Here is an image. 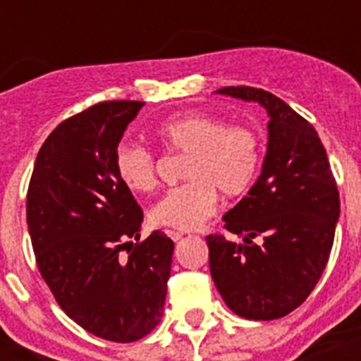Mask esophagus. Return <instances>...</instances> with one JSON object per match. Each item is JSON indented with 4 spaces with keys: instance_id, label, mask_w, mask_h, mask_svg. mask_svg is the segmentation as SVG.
Segmentation results:
<instances>
[{
    "instance_id": "obj_1",
    "label": "esophagus",
    "mask_w": 361,
    "mask_h": 361,
    "mask_svg": "<svg viewBox=\"0 0 361 361\" xmlns=\"http://www.w3.org/2000/svg\"><path fill=\"white\" fill-rule=\"evenodd\" d=\"M166 234H169L170 240H174V241H180L181 238H183V232H178V231H166Z\"/></svg>"
}]
</instances>
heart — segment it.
I'll use <instances>...</instances> for the list:
<instances>
[{"label":"heart","instance_id":"1","mask_svg":"<svg viewBox=\"0 0 361 361\" xmlns=\"http://www.w3.org/2000/svg\"><path fill=\"white\" fill-rule=\"evenodd\" d=\"M153 136L170 153H185L181 178L187 180L164 192L149 209L155 226L195 231L219 206V192L240 197L255 183L262 163V140L252 127L226 125L219 116L183 112L153 127ZM118 180L133 192L157 187V161L146 147L123 142L116 147Z\"/></svg>","mask_w":361,"mask_h":361}]
</instances>
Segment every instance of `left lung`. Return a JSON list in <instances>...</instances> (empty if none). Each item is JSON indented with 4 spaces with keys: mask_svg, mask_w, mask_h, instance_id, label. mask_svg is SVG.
<instances>
[{
    "mask_svg": "<svg viewBox=\"0 0 361 361\" xmlns=\"http://www.w3.org/2000/svg\"><path fill=\"white\" fill-rule=\"evenodd\" d=\"M221 95L268 110V153L247 197L206 238L209 271L225 303L249 320H274L300 307L330 258L339 191L317 130L285 101L260 87L228 86Z\"/></svg>",
    "mask_w": 361,
    "mask_h": 361,
    "instance_id": "left-lung-1",
    "label": "left lung"
}]
</instances>
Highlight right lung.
Listing matches in <instances>:
<instances>
[{"label":"right lung","mask_w":361,"mask_h":361,"mask_svg":"<svg viewBox=\"0 0 361 361\" xmlns=\"http://www.w3.org/2000/svg\"><path fill=\"white\" fill-rule=\"evenodd\" d=\"M140 101L71 116L39 149L25 200L37 268L58 305L93 336L138 341L161 322L174 241L140 238L144 212L118 180L114 153ZM128 249V257L121 251Z\"/></svg>","instance_id":"1"}]
</instances>
